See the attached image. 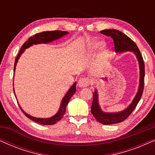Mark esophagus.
Instances as JSON below:
<instances>
[{
    "instance_id": "1",
    "label": "esophagus",
    "mask_w": 155,
    "mask_h": 155,
    "mask_svg": "<svg viewBox=\"0 0 155 155\" xmlns=\"http://www.w3.org/2000/svg\"><path fill=\"white\" fill-rule=\"evenodd\" d=\"M90 82V79L87 78H80L79 81H78V86H79L80 87H86L89 86Z\"/></svg>"
}]
</instances>
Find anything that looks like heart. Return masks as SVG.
Segmentation results:
<instances>
[{"label": "heart", "instance_id": "obj_1", "mask_svg": "<svg viewBox=\"0 0 155 155\" xmlns=\"http://www.w3.org/2000/svg\"><path fill=\"white\" fill-rule=\"evenodd\" d=\"M104 45L103 41L99 40H92L87 44L85 48V56L87 57L92 56L96 51ZM109 56V51L107 48L102 47L101 48L100 52L99 54V60L101 62H103L108 59Z\"/></svg>", "mask_w": 155, "mask_h": 155}]
</instances>
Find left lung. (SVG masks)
<instances>
[{
  "instance_id": "left-lung-1",
  "label": "left lung",
  "mask_w": 155,
  "mask_h": 155,
  "mask_svg": "<svg viewBox=\"0 0 155 155\" xmlns=\"http://www.w3.org/2000/svg\"><path fill=\"white\" fill-rule=\"evenodd\" d=\"M100 32L102 35L112 37L114 40L116 53L122 54V53L126 51L133 52L136 56L139 64L140 79L137 92L131 103L128 106V107L123 111L118 112L103 111L99 104V94L97 89H95L94 92H93V100L91 112H92L94 117L96 118L97 121L104 125L116 124L124 121L130 116V114L135 109L141 98L144 88L145 64H144L143 56H141L140 51L136 44L132 39H130L128 36L121 31L116 30V29H104V30L101 31Z\"/></svg>"
}]
</instances>
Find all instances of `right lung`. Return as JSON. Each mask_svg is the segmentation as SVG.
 Returning <instances> with one entry per match:
<instances>
[{"label":"right lung","instance_id":"right-lung-1","mask_svg":"<svg viewBox=\"0 0 155 155\" xmlns=\"http://www.w3.org/2000/svg\"><path fill=\"white\" fill-rule=\"evenodd\" d=\"M68 32L65 31H42V32L36 34V35H34L33 37H31L24 44H23L22 47H21L20 52H19L18 56H17V58L15 59V65H14V75H15V72L17 63L18 62L19 58H20L21 55L25 52V49H27V48H29L30 46H33L34 44H35L36 45V44L51 43V42L56 41V40H58V39H60V38L64 37V36L68 35ZM76 84L77 83H76L75 82V83L71 87V88L69 89L68 91L66 92V94H65V96L63 97L62 100H61L58 111H57V113L55 114V115L51 116V117H49V118L34 117V116L27 114L26 112L22 109V107H20V104L18 102L19 104V107H20V108L21 109V110H22L23 113H24L25 115L26 116L27 118H29V119L32 120L33 121L38 123V124H41V125H54L55 124H56L58 121H59V120L63 118V115L65 114V112L66 111V107L68 104L69 102L70 99H71V97H73V95L76 92ZM13 85H14V82H13ZM13 90H14L15 96V98L17 99L14 87H13Z\"/></svg>","mask_w":155,"mask_h":155}]
</instances>
